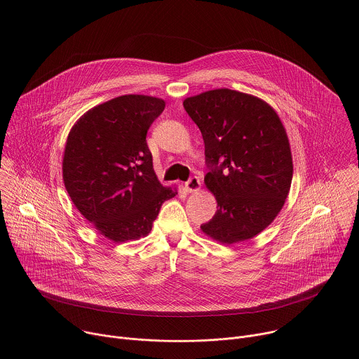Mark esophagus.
Instances as JSON below:
<instances>
[{
	"mask_svg": "<svg viewBox=\"0 0 359 359\" xmlns=\"http://www.w3.org/2000/svg\"><path fill=\"white\" fill-rule=\"evenodd\" d=\"M184 187H186V190L190 191V193L198 191L200 187H201V182H200V179H198L197 176H193V177H190V179L184 183Z\"/></svg>",
	"mask_w": 359,
	"mask_h": 359,
	"instance_id": "esophagus-1",
	"label": "esophagus"
}]
</instances>
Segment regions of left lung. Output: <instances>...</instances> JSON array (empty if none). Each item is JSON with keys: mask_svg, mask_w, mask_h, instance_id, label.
<instances>
[{"mask_svg": "<svg viewBox=\"0 0 359 359\" xmlns=\"http://www.w3.org/2000/svg\"><path fill=\"white\" fill-rule=\"evenodd\" d=\"M183 106L203 134L210 168L204 183L218 204L201 231L225 245L255 238L280 214L291 189L285 127L267 102L228 88L186 97Z\"/></svg>", "mask_w": 359, "mask_h": 359, "instance_id": "obj_1", "label": "left lung"}]
</instances>
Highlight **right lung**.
<instances>
[{
    "mask_svg": "<svg viewBox=\"0 0 359 359\" xmlns=\"http://www.w3.org/2000/svg\"><path fill=\"white\" fill-rule=\"evenodd\" d=\"M163 109V99L123 95L88 110L68 134L62 158L68 196L116 243L147 236L162 204L177 194L158 180L145 140Z\"/></svg>",
    "mask_w": 359,
    "mask_h": 359,
    "instance_id": "1",
    "label": "right lung"
}]
</instances>
